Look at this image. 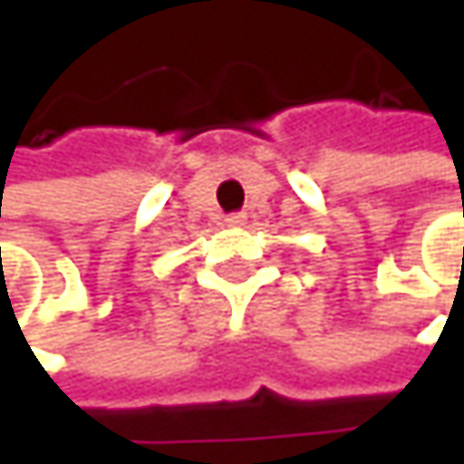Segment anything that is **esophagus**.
<instances>
[{"label": "esophagus", "instance_id": "obj_1", "mask_svg": "<svg viewBox=\"0 0 464 464\" xmlns=\"http://www.w3.org/2000/svg\"><path fill=\"white\" fill-rule=\"evenodd\" d=\"M244 220H246V218H244L241 212H233V215L226 218V226H228V228H241V226H244Z\"/></svg>", "mask_w": 464, "mask_h": 464}]
</instances>
